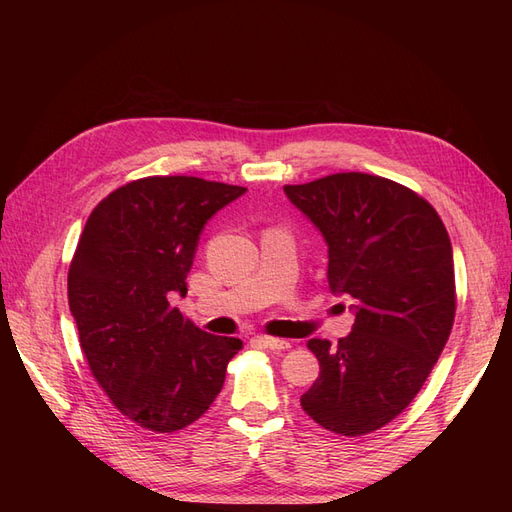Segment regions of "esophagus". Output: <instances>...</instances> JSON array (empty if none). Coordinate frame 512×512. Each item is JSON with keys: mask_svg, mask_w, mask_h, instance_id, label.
<instances>
[{"mask_svg": "<svg viewBox=\"0 0 512 512\" xmlns=\"http://www.w3.org/2000/svg\"><path fill=\"white\" fill-rule=\"evenodd\" d=\"M256 342H258L260 346L269 348V350H288V348H290V342H286V339H277V337H269V335L256 337Z\"/></svg>", "mask_w": 512, "mask_h": 512, "instance_id": "1", "label": "esophagus"}]
</instances>
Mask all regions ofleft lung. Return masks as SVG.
Wrapping results in <instances>:
<instances>
[{"instance_id":"1","label":"left lung","mask_w":512,"mask_h":512,"mask_svg":"<svg viewBox=\"0 0 512 512\" xmlns=\"http://www.w3.org/2000/svg\"><path fill=\"white\" fill-rule=\"evenodd\" d=\"M284 192L329 247L331 292L354 301L337 346L307 342L320 376L301 406L324 429L365 436L410 406L451 335V239L425 198L384 177L337 173Z\"/></svg>"}]
</instances>
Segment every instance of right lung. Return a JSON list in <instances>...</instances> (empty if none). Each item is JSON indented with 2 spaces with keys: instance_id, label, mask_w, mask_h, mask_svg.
Instances as JSON below:
<instances>
[{
  "instance_id": "1",
  "label": "right lung",
  "mask_w": 512,
  "mask_h": 512,
  "mask_svg": "<svg viewBox=\"0 0 512 512\" xmlns=\"http://www.w3.org/2000/svg\"><path fill=\"white\" fill-rule=\"evenodd\" d=\"M198 177H145L91 211L68 271V303L91 374L117 410L170 433L203 416L224 386L237 337H215L168 297L188 294L200 232L243 196Z\"/></svg>"
}]
</instances>
